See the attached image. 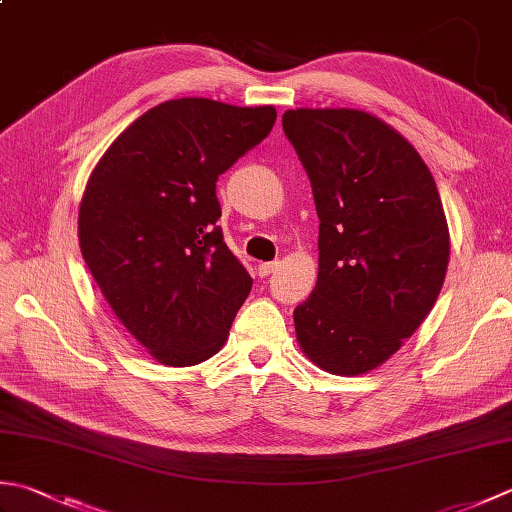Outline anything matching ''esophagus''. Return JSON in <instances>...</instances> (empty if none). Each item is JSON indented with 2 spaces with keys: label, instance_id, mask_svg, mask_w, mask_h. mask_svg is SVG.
Here are the masks:
<instances>
[{
  "label": "esophagus",
  "instance_id": "obj_1",
  "mask_svg": "<svg viewBox=\"0 0 512 512\" xmlns=\"http://www.w3.org/2000/svg\"><path fill=\"white\" fill-rule=\"evenodd\" d=\"M279 268V262H266V264H259V268H257V273H259V277H270L275 273V270Z\"/></svg>",
  "mask_w": 512,
  "mask_h": 512
}]
</instances>
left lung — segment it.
Segmentation results:
<instances>
[{"instance_id":"1","label":"left lung","mask_w":512,"mask_h":512,"mask_svg":"<svg viewBox=\"0 0 512 512\" xmlns=\"http://www.w3.org/2000/svg\"><path fill=\"white\" fill-rule=\"evenodd\" d=\"M319 215V277L295 308L301 350L325 372L365 374L431 312L449 264L440 193L396 129L358 110L281 118Z\"/></svg>"}]
</instances>
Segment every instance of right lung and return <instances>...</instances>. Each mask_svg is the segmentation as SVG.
<instances>
[{"label": "right lung", "mask_w": 512, "mask_h": 512, "mask_svg": "<svg viewBox=\"0 0 512 512\" xmlns=\"http://www.w3.org/2000/svg\"><path fill=\"white\" fill-rule=\"evenodd\" d=\"M275 118L270 105L160 103L92 171L79 211L83 259L116 317L162 365L211 358L253 288L217 226L215 182Z\"/></svg>", "instance_id": "right-lung-1"}]
</instances>
